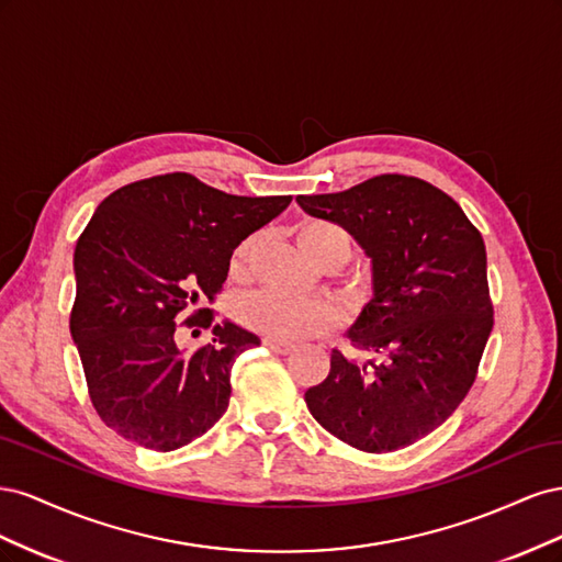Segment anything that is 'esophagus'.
<instances>
[{
  "instance_id": "esophagus-1",
  "label": "esophagus",
  "mask_w": 562,
  "mask_h": 562,
  "mask_svg": "<svg viewBox=\"0 0 562 562\" xmlns=\"http://www.w3.org/2000/svg\"><path fill=\"white\" fill-rule=\"evenodd\" d=\"M262 345H265L267 349H271V351H277V353H291V351L295 349V345L283 342V339H274V337H265Z\"/></svg>"
}]
</instances>
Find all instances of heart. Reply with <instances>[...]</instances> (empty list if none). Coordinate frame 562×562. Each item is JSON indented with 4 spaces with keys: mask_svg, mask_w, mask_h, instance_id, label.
<instances>
[{
    "mask_svg": "<svg viewBox=\"0 0 562 562\" xmlns=\"http://www.w3.org/2000/svg\"><path fill=\"white\" fill-rule=\"evenodd\" d=\"M302 250L318 265H342L351 255V236L330 220H307L297 232ZM250 244L236 250V265L246 262ZM236 314L248 328L274 339H302L330 330L337 323L333 304L281 291H258L239 300Z\"/></svg>",
    "mask_w": 562,
    "mask_h": 562,
    "instance_id": "obj_1",
    "label": "heart"
}]
</instances>
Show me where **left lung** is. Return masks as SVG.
<instances>
[{
	"label": "left lung",
	"instance_id": "left-lung-1",
	"mask_svg": "<svg viewBox=\"0 0 562 562\" xmlns=\"http://www.w3.org/2000/svg\"><path fill=\"white\" fill-rule=\"evenodd\" d=\"M345 227L370 260L372 297L347 330L372 359L333 349L307 389L323 429L363 452H391L438 429L464 401L492 330L481 232L438 187L378 176L347 192L297 196Z\"/></svg>",
	"mask_w": 562,
	"mask_h": 562
}]
</instances>
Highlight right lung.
I'll return each mask as SVG.
<instances>
[{"mask_svg":"<svg viewBox=\"0 0 562 562\" xmlns=\"http://www.w3.org/2000/svg\"><path fill=\"white\" fill-rule=\"evenodd\" d=\"M291 196H234L190 173L131 182L95 209L75 248L70 333L91 403L110 429L171 452L225 415L232 366L260 337L223 321L209 345L180 349L176 328H209L234 248Z\"/></svg>","mask_w":562,"mask_h":562,"instance_id":"obj_1","label":"right lung"}]
</instances>
